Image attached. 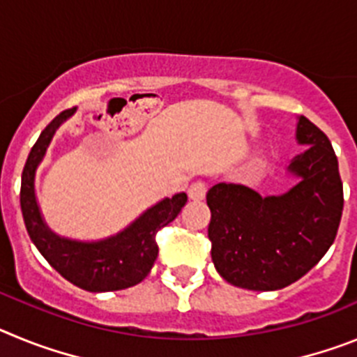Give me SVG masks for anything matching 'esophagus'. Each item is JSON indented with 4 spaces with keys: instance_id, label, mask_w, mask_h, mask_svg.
I'll return each instance as SVG.
<instances>
[{
    "instance_id": "34e87169",
    "label": "esophagus",
    "mask_w": 357,
    "mask_h": 357,
    "mask_svg": "<svg viewBox=\"0 0 357 357\" xmlns=\"http://www.w3.org/2000/svg\"><path fill=\"white\" fill-rule=\"evenodd\" d=\"M206 193H207V184L202 181L193 182L188 189V195L191 200H204V198H206Z\"/></svg>"
}]
</instances>
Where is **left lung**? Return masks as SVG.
I'll return each instance as SVG.
<instances>
[{"mask_svg": "<svg viewBox=\"0 0 357 357\" xmlns=\"http://www.w3.org/2000/svg\"><path fill=\"white\" fill-rule=\"evenodd\" d=\"M296 141L307 150L289 162L298 184L288 193L261 197L225 182L207 191L211 257L218 273L238 288L273 291L293 284L336 238L343 184L333 144L304 116L296 123Z\"/></svg>", "mask_w": 357, "mask_h": 357, "instance_id": "1", "label": "left lung"}]
</instances>
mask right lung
<instances>
[{
	"label": "right lung",
	"instance_id": "add662e5",
	"mask_svg": "<svg viewBox=\"0 0 357 357\" xmlns=\"http://www.w3.org/2000/svg\"><path fill=\"white\" fill-rule=\"evenodd\" d=\"M75 114V107L62 110L48 127L40 132L31 146L21 176V211L28 236L44 259L75 286L87 291H118L139 284L155 263L159 247L155 234L181 213L188 195L178 193L164 198L141 214L134 223L116 236L102 241H75L61 238L48 229L40 216L36 200V172L52 143L56 128Z\"/></svg>",
	"mask_w": 357,
	"mask_h": 357
}]
</instances>
